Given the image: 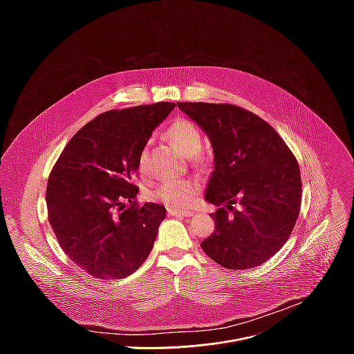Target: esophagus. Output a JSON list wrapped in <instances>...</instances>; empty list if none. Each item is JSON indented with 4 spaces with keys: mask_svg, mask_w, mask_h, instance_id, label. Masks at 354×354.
I'll return each mask as SVG.
<instances>
[{
    "mask_svg": "<svg viewBox=\"0 0 354 354\" xmlns=\"http://www.w3.org/2000/svg\"><path fill=\"white\" fill-rule=\"evenodd\" d=\"M168 216H176V217H193L194 212H180V210H174L168 209Z\"/></svg>",
    "mask_w": 354,
    "mask_h": 354,
    "instance_id": "1",
    "label": "esophagus"
}]
</instances>
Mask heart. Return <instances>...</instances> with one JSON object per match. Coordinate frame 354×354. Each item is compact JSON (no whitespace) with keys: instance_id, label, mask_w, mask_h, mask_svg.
Masks as SVG:
<instances>
[{"instance_id":"b5f03b06","label":"heart","mask_w":354,"mask_h":354,"mask_svg":"<svg viewBox=\"0 0 354 354\" xmlns=\"http://www.w3.org/2000/svg\"><path fill=\"white\" fill-rule=\"evenodd\" d=\"M167 137L179 153L186 157L196 156L201 149V133L189 119L179 118L174 120L167 130ZM137 164L140 171L147 168V148L140 151ZM198 192L200 186L194 179L164 180L149 192V197L178 210L190 206Z\"/></svg>"}]
</instances>
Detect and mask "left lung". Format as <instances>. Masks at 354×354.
Wrapping results in <instances>:
<instances>
[{"mask_svg":"<svg viewBox=\"0 0 354 354\" xmlns=\"http://www.w3.org/2000/svg\"><path fill=\"white\" fill-rule=\"evenodd\" d=\"M210 138L214 171L206 201L218 207L201 249L231 270L257 268L288 239L301 206L299 167L263 119L228 104L178 102ZM239 209H234L233 205Z\"/></svg>","mask_w":354,"mask_h":354,"instance_id":"obj_1","label":"left lung"}]
</instances>
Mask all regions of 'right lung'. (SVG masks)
<instances>
[{"mask_svg": "<svg viewBox=\"0 0 354 354\" xmlns=\"http://www.w3.org/2000/svg\"><path fill=\"white\" fill-rule=\"evenodd\" d=\"M174 108L158 102L99 115L68 141L48 176L50 225L66 255L96 279L130 276L154 246L167 210L137 206L131 179L140 151Z\"/></svg>", "mask_w": 354, "mask_h": 354, "instance_id": "1", "label": "right lung"}]
</instances>
